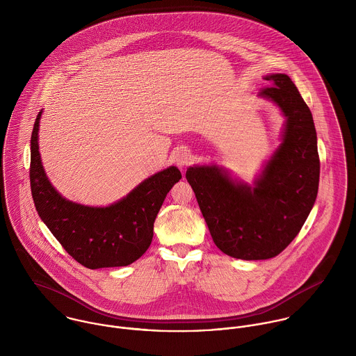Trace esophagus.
Masks as SVG:
<instances>
[{
	"label": "esophagus",
	"mask_w": 356,
	"mask_h": 356,
	"mask_svg": "<svg viewBox=\"0 0 356 356\" xmlns=\"http://www.w3.org/2000/svg\"><path fill=\"white\" fill-rule=\"evenodd\" d=\"M192 160H193V154L191 152V149H188V148H181L175 153V163L181 168L189 165L192 163Z\"/></svg>",
	"instance_id": "obj_1"
}]
</instances>
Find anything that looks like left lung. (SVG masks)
Returning <instances> with one entry per match:
<instances>
[{
	"label": "left lung",
	"instance_id": "obj_1",
	"mask_svg": "<svg viewBox=\"0 0 356 356\" xmlns=\"http://www.w3.org/2000/svg\"><path fill=\"white\" fill-rule=\"evenodd\" d=\"M259 96L286 118L281 145L254 186L237 182L218 165L186 171L215 245L236 259L263 260L281 254L299 234L319 185L316 131L309 108L285 74L266 75Z\"/></svg>",
	"mask_w": 356,
	"mask_h": 356
}]
</instances>
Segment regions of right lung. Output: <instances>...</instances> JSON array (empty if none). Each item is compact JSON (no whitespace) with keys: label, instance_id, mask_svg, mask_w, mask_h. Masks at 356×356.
<instances>
[{"label":"right lung","instance_id":"1","mask_svg":"<svg viewBox=\"0 0 356 356\" xmlns=\"http://www.w3.org/2000/svg\"><path fill=\"white\" fill-rule=\"evenodd\" d=\"M38 113L31 134L30 184L37 212L56 240L88 268L129 266L152 243L157 212L182 175L171 165L108 207H88L64 199L51 186L40 156Z\"/></svg>","mask_w":356,"mask_h":356}]
</instances>
